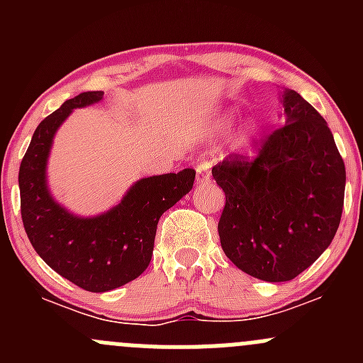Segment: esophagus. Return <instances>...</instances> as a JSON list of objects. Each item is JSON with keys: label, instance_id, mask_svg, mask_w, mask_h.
<instances>
[{"label": "esophagus", "instance_id": "esophagus-1", "mask_svg": "<svg viewBox=\"0 0 363 363\" xmlns=\"http://www.w3.org/2000/svg\"><path fill=\"white\" fill-rule=\"evenodd\" d=\"M208 181H211V163L202 161L196 167V184H205Z\"/></svg>", "mask_w": 363, "mask_h": 363}]
</instances>
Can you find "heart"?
<instances>
[{"label": "heart", "instance_id": "heart-1", "mask_svg": "<svg viewBox=\"0 0 363 363\" xmlns=\"http://www.w3.org/2000/svg\"><path fill=\"white\" fill-rule=\"evenodd\" d=\"M233 119H235V113H233V112H225L221 117H219L218 123H216V128H218V130H221V131L228 130V128L232 126Z\"/></svg>", "mask_w": 363, "mask_h": 363}]
</instances>
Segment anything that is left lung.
<instances>
[{"label":"left lung","mask_w":363,"mask_h":363,"mask_svg":"<svg viewBox=\"0 0 363 363\" xmlns=\"http://www.w3.org/2000/svg\"><path fill=\"white\" fill-rule=\"evenodd\" d=\"M283 126L255 160L230 156L212 168L226 203L218 223L225 255L269 283L291 281L330 246L339 228L346 168L327 121L284 89Z\"/></svg>","instance_id":"1"}]
</instances>
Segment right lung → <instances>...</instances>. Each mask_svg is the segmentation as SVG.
I'll return each instance as SVG.
<instances>
[{"mask_svg": "<svg viewBox=\"0 0 363 363\" xmlns=\"http://www.w3.org/2000/svg\"><path fill=\"white\" fill-rule=\"evenodd\" d=\"M101 100L104 91H89L47 116L33 133L19 168L21 214L29 242L50 269L93 294L116 290L147 269L161 214L191 191L195 182L193 168L144 177L119 203L91 218L57 203L47 184L54 135L73 108Z\"/></svg>", "mask_w": 363, "mask_h": 363, "instance_id": "add662e5", "label": "right lung"}]
</instances>
